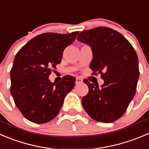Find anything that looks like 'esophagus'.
<instances>
[{
  "mask_svg": "<svg viewBox=\"0 0 149 149\" xmlns=\"http://www.w3.org/2000/svg\"><path fill=\"white\" fill-rule=\"evenodd\" d=\"M83 82V80H82L81 78L77 77L76 79V84H81Z\"/></svg>",
  "mask_w": 149,
  "mask_h": 149,
  "instance_id": "esophagus-1",
  "label": "esophagus"
}]
</instances>
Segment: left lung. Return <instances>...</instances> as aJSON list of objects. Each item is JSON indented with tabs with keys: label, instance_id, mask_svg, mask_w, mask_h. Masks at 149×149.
<instances>
[{
	"label": "left lung",
	"instance_id": "obj_1",
	"mask_svg": "<svg viewBox=\"0 0 149 149\" xmlns=\"http://www.w3.org/2000/svg\"><path fill=\"white\" fill-rule=\"evenodd\" d=\"M78 36V41L92 48L89 68L104 81L99 86L84 80L89 87L81 99L84 108L94 120L115 122L125 113L136 92L139 79L136 52L121 33L109 27H95Z\"/></svg>",
	"mask_w": 149,
	"mask_h": 149
}]
</instances>
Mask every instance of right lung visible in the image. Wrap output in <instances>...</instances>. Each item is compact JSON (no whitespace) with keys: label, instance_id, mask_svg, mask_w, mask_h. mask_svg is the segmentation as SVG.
Listing matches in <instances>:
<instances>
[{"label":"right lung","instance_id":"obj_1","mask_svg":"<svg viewBox=\"0 0 149 149\" xmlns=\"http://www.w3.org/2000/svg\"><path fill=\"white\" fill-rule=\"evenodd\" d=\"M78 33L38 35L16 54L10 71L11 94L27 120L43 124L55 118L65 97L74 87L73 76H64L57 84L52 83L49 76L52 68L61 63L63 51L76 40Z\"/></svg>","mask_w":149,"mask_h":149}]
</instances>
